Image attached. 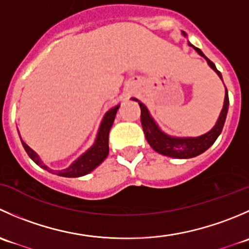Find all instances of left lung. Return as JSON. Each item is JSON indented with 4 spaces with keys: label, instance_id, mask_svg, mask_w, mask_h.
Masks as SVG:
<instances>
[{
    "label": "left lung",
    "instance_id": "8db88e82",
    "mask_svg": "<svg viewBox=\"0 0 249 249\" xmlns=\"http://www.w3.org/2000/svg\"><path fill=\"white\" fill-rule=\"evenodd\" d=\"M183 36H187L184 32H182ZM190 47L194 48L197 52V54L201 55L203 59L207 61L208 66L218 74V77L223 80L222 74L218 71L215 65L213 64L211 60H208L205 56V54L199 49V48L194 47L192 43H189ZM134 101H137L140 105L141 108V123H142L143 131H144L145 139H147L148 143L150 144V147L155 150V152L160 153L162 155H166V157L176 158V159H189V158L197 157V155L202 154L205 150H207L213 143L215 142V140L218 139V136L222 132L223 126H224L225 119H227L228 114V108H229V96H228V90L225 88V97H224V105H223V108L220 110V114L218 117L217 123L214 124V126L206 134L200 135L197 137H176L171 136V135L166 134L165 131H162L159 127V125L157 124V122L154 120V118L150 115L149 110L147 107L137 99H132Z\"/></svg>",
    "mask_w": 249,
    "mask_h": 249
}]
</instances>
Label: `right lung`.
Returning <instances> with one entry per match:
<instances>
[{
    "instance_id": "right-lung-1",
    "label": "right lung",
    "mask_w": 249,
    "mask_h": 249,
    "mask_svg": "<svg viewBox=\"0 0 249 249\" xmlns=\"http://www.w3.org/2000/svg\"><path fill=\"white\" fill-rule=\"evenodd\" d=\"M119 107L120 105H117V106L112 107V108H109L106 113H105L104 118H102L101 120V124H100L99 131H97L94 144H92L87 152L83 153L79 158H77L69 167L56 171L57 176H61V177H82V176L88 175V173L91 172L92 170L96 169V167L106 159L109 152V130L110 127H112L115 114H117V110L119 109ZM21 143L24 149L26 150L27 155H29L39 167H42V169L47 170V171L49 172L54 171V170H50L47 165H44L43 161L41 160V158L38 157V154H37L34 149H31V148H30L22 140Z\"/></svg>"
}]
</instances>
